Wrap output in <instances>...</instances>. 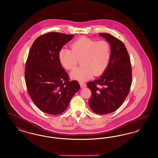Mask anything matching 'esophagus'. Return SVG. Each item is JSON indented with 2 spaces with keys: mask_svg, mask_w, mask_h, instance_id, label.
<instances>
[{
  "mask_svg": "<svg viewBox=\"0 0 158 158\" xmlns=\"http://www.w3.org/2000/svg\"><path fill=\"white\" fill-rule=\"evenodd\" d=\"M79 84H80V86H81V87L82 88H85V87H86V83H85L81 82H79Z\"/></svg>",
  "mask_w": 158,
  "mask_h": 158,
  "instance_id": "34e87169",
  "label": "esophagus"
}]
</instances>
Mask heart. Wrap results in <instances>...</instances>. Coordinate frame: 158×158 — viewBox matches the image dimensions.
Here are the masks:
<instances>
[{
    "mask_svg": "<svg viewBox=\"0 0 158 158\" xmlns=\"http://www.w3.org/2000/svg\"><path fill=\"white\" fill-rule=\"evenodd\" d=\"M71 50L62 48L59 53V59L62 66L72 70L81 60L82 65L76 68L70 77L75 80L84 81L93 76H99L104 72L111 59V48L105 40L96 41L89 38L81 37L70 45Z\"/></svg>",
    "mask_w": 158,
    "mask_h": 158,
    "instance_id": "b5f03b06",
    "label": "heart"
}]
</instances>
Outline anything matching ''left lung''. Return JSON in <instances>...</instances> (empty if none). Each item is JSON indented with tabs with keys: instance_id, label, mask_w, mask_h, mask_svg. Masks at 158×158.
I'll use <instances>...</instances> for the list:
<instances>
[{
	"instance_id": "8db88e82",
	"label": "left lung",
	"mask_w": 158,
	"mask_h": 158,
	"mask_svg": "<svg viewBox=\"0 0 158 158\" xmlns=\"http://www.w3.org/2000/svg\"><path fill=\"white\" fill-rule=\"evenodd\" d=\"M110 43L111 54L110 63L98 79L87 83L92 95L89 106L94 113L104 115L117 110L130 90L132 70L130 59L124 43L108 33H100Z\"/></svg>"
}]
</instances>
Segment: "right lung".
Wrapping results in <instances>:
<instances>
[{
    "label": "right lung",
    "instance_id": "1",
    "mask_svg": "<svg viewBox=\"0 0 158 158\" xmlns=\"http://www.w3.org/2000/svg\"><path fill=\"white\" fill-rule=\"evenodd\" d=\"M73 37L48 32L38 37L31 47L25 69L26 86L32 101L44 113H63L81 88L77 81H69L59 59L63 46Z\"/></svg>",
    "mask_w": 158,
    "mask_h": 158
}]
</instances>
